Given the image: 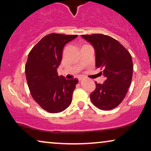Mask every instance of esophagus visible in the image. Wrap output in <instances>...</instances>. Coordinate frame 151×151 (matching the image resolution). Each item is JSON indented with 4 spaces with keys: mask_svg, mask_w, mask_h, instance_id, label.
I'll return each instance as SVG.
<instances>
[{
    "mask_svg": "<svg viewBox=\"0 0 151 151\" xmlns=\"http://www.w3.org/2000/svg\"><path fill=\"white\" fill-rule=\"evenodd\" d=\"M82 79H83L82 77H79V78H78V80H79V81L82 80Z\"/></svg>",
    "mask_w": 151,
    "mask_h": 151,
    "instance_id": "34e87169",
    "label": "esophagus"
}]
</instances>
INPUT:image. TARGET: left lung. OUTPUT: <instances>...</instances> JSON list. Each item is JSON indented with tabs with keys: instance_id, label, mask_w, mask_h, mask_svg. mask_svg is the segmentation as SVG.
Instances as JSON below:
<instances>
[{
	"instance_id": "1",
	"label": "left lung",
	"mask_w": 151,
	"mask_h": 151,
	"mask_svg": "<svg viewBox=\"0 0 151 151\" xmlns=\"http://www.w3.org/2000/svg\"><path fill=\"white\" fill-rule=\"evenodd\" d=\"M82 37L93 46L96 67L103 69L106 78L102 84L95 82V90L90 95L91 101L101 110H112L124 99L132 83V56L123 45L110 36L94 34L83 35Z\"/></svg>"
}]
</instances>
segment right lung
Returning <instances> with one entry per match:
<instances>
[{
	"label": "right lung",
	"instance_id": "right-lung-1",
	"mask_svg": "<svg viewBox=\"0 0 151 151\" xmlns=\"http://www.w3.org/2000/svg\"><path fill=\"white\" fill-rule=\"evenodd\" d=\"M78 35L49 34L28 54L25 67L28 88L35 101L50 113H58L70 106L77 79L58 76L57 69L66 43Z\"/></svg>",
	"mask_w": 151,
	"mask_h": 151
}]
</instances>
